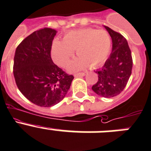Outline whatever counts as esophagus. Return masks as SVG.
<instances>
[{
    "mask_svg": "<svg viewBox=\"0 0 151 151\" xmlns=\"http://www.w3.org/2000/svg\"><path fill=\"white\" fill-rule=\"evenodd\" d=\"M74 76L75 77H82L85 76V73H78V74H75Z\"/></svg>",
    "mask_w": 151,
    "mask_h": 151,
    "instance_id": "1",
    "label": "esophagus"
}]
</instances>
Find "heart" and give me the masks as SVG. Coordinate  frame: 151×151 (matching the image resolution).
<instances>
[{
    "label": "heart",
    "mask_w": 151,
    "mask_h": 151,
    "mask_svg": "<svg viewBox=\"0 0 151 151\" xmlns=\"http://www.w3.org/2000/svg\"><path fill=\"white\" fill-rule=\"evenodd\" d=\"M111 47L112 41L106 31L83 28L69 31L63 40L55 39L52 44L51 56L58 65L65 67L76 50L78 58L70 63L69 71H80L88 65L98 68L107 60Z\"/></svg>",
    "instance_id": "obj_1"
}]
</instances>
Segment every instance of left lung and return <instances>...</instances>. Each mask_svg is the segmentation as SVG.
Wrapping results in <instances>:
<instances>
[{
	"instance_id": "1",
	"label": "left lung",
	"mask_w": 151,
	"mask_h": 151,
	"mask_svg": "<svg viewBox=\"0 0 151 151\" xmlns=\"http://www.w3.org/2000/svg\"><path fill=\"white\" fill-rule=\"evenodd\" d=\"M111 36L112 53L98 74V82L91 87L99 96L113 98L124 90L132 73L133 60L126 39L120 33L104 26Z\"/></svg>"
}]
</instances>
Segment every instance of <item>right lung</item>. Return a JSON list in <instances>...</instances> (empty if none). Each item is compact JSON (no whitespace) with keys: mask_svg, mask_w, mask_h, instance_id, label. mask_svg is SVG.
Segmentation results:
<instances>
[{"mask_svg":"<svg viewBox=\"0 0 151 151\" xmlns=\"http://www.w3.org/2000/svg\"><path fill=\"white\" fill-rule=\"evenodd\" d=\"M56 33L48 27L35 31L21 42L14 56L13 74L18 89L27 99L43 107L60 103L74 79L52 61L50 50Z\"/></svg>","mask_w":151,"mask_h":151,"instance_id":"add662e5","label":"right lung"}]
</instances>
